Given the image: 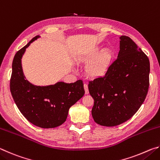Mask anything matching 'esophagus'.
Returning <instances> with one entry per match:
<instances>
[{"mask_svg":"<svg viewBox=\"0 0 160 160\" xmlns=\"http://www.w3.org/2000/svg\"><path fill=\"white\" fill-rule=\"evenodd\" d=\"M84 89H85V94H89L88 85H87V84H85V85H84Z\"/></svg>","mask_w":160,"mask_h":160,"instance_id":"34e87169","label":"esophagus"}]
</instances>
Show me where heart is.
Segmentation results:
<instances>
[{"mask_svg": "<svg viewBox=\"0 0 160 160\" xmlns=\"http://www.w3.org/2000/svg\"><path fill=\"white\" fill-rule=\"evenodd\" d=\"M102 48L97 47L83 58V61L88 64L92 63L88 69L92 77H100L104 75L113 58V53L111 51L102 52Z\"/></svg>", "mask_w": 160, "mask_h": 160, "instance_id": "heart-1", "label": "heart"}]
</instances>
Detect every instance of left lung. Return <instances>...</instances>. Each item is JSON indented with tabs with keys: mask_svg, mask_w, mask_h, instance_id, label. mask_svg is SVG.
<instances>
[{
	"mask_svg": "<svg viewBox=\"0 0 160 160\" xmlns=\"http://www.w3.org/2000/svg\"><path fill=\"white\" fill-rule=\"evenodd\" d=\"M118 58L104 77L88 85L94 99L92 115L104 126L120 125L131 118L144 102L149 88L150 61L131 38L120 37Z\"/></svg>",
	"mask_w": 160,
	"mask_h": 160,
	"instance_id": "1",
	"label": "left lung"
}]
</instances>
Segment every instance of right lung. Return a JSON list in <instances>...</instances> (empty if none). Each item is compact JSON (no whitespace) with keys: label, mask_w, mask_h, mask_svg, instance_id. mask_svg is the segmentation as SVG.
I'll return each instance as SVG.
<instances>
[{"label":"right lung","mask_w":160,"mask_h":160,"mask_svg":"<svg viewBox=\"0 0 160 160\" xmlns=\"http://www.w3.org/2000/svg\"><path fill=\"white\" fill-rule=\"evenodd\" d=\"M40 36L34 37L15 55L12 65L10 92L16 105L27 120L42 128H52L66 121L70 107L85 94L82 81L58 82L47 86L34 85L26 79L22 58L26 48Z\"/></svg>","instance_id":"obj_1"}]
</instances>
